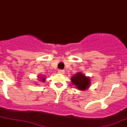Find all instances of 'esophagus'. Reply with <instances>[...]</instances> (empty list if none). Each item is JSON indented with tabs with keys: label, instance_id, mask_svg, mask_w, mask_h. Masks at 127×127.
I'll list each match as a JSON object with an SVG mask.
<instances>
[{
	"label": "esophagus",
	"instance_id": "esophagus-1",
	"mask_svg": "<svg viewBox=\"0 0 127 127\" xmlns=\"http://www.w3.org/2000/svg\"><path fill=\"white\" fill-rule=\"evenodd\" d=\"M58 73L61 74H63L65 73V72H64V70H58Z\"/></svg>",
	"mask_w": 127,
	"mask_h": 127
}]
</instances>
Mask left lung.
<instances>
[{"mask_svg": "<svg viewBox=\"0 0 127 127\" xmlns=\"http://www.w3.org/2000/svg\"><path fill=\"white\" fill-rule=\"evenodd\" d=\"M72 85L77 88L78 90H87L91 85V78L89 76H86L81 72H77L70 78Z\"/></svg>", "mask_w": 127, "mask_h": 127, "instance_id": "left-lung-1", "label": "left lung"}]
</instances>
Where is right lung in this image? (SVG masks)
Listing matches in <instances>:
<instances>
[{
	"mask_svg": "<svg viewBox=\"0 0 127 127\" xmlns=\"http://www.w3.org/2000/svg\"><path fill=\"white\" fill-rule=\"evenodd\" d=\"M39 77H37V81H36V83H37L38 81L39 82H42V83H44V81H45L46 79L44 78V76H41V75H39Z\"/></svg>",
	"mask_w": 127,
	"mask_h": 127,
	"instance_id": "1",
	"label": "right lung"
}]
</instances>
